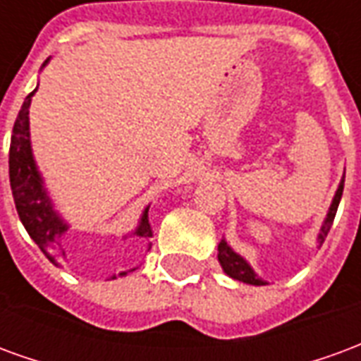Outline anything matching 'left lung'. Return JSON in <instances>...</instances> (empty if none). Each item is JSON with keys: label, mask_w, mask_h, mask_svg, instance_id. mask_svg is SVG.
Wrapping results in <instances>:
<instances>
[{"label": "left lung", "mask_w": 361, "mask_h": 361, "mask_svg": "<svg viewBox=\"0 0 361 361\" xmlns=\"http://www.w3.org/2000/svg\"><path fill=\"white\" fill-rule=\"evenodd\" d=\"M342 189H344V178H342L341 185L336 189V195L333 199V204H331V209H329V214H326L325 224L321 228V234H319V243L325 242L326 234H329V230L333 226V220L336 216V209H338V203H341V197H342ZM219 261L224 272H226L228 276H232V279L240 280V282H247V284H253V286H263L265 282L261 279H257V274L251 271V267L243 261L238 253L228 247V243L222 240L219 243Z\"/></svg>", "instance_id": "obj_1"}]
</instances>
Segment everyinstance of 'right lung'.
Masks as SVG:
<instances>
[{"label":"right lung","instance_id":"add662e5","mask_svg":"<svg viewBox=\"0 0 361 361\" xmlns=\"http://www.w3.org/2000/svg\"><path fill=\"white\" fill-rule=\"evenodd\" d=\"M32 94L35 90L25 98L19 116L15 119V126H13L11 147H9V181H11L15 207L19 212L20 222L27 228L28 235L42 250L44 255L50 259L54 265L59 267V257L63 255L59 238L66 232L67 226L59 220L58 214L51 211L50 199L46 197L42 181L32 160L30 139H28V106H30ZM135 234L141 238H152L149 209L142 214L141 226L137 228Z\"/></svg>","mask_w":361,"mask_h":361}]
</instances>
